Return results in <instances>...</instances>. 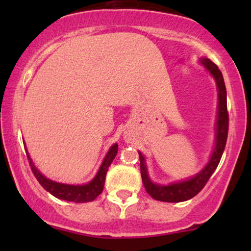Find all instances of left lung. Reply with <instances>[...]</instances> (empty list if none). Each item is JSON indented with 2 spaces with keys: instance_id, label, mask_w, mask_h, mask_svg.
<instances>
[{
  "instance_id": "left-lung-1",
  "label": "left lung",
  "mask_w": 251,
  "mask_h": 251,
  "mask_svg": "<svg viewBox=\"0 0 251 251\" xmlns=\"http://www.w3.org/2000/svg\"><path fill=\"white\" fill-rule=\"evenodd\" d=\"M205 71L214 77L217 85V96H218V106H217V119L215 125V145L212 150L210 159L208 163L202 168V170L195 174L194 176L188 177L184 180L174 181L168 185H162L154 183L151 179L149 170H147L146 159L142 152H138L140 160V174H142L143 184L146 188V192L153 199L157 201L163 202H183L187 201L195 197L204 185L207 184L209 178L214 174L217 168L219 161L222 159L223 152H224L226 139H227L228 132V113H227V101H226V88L223 78L222 72L219 71L217 65H215L208 58H200L199 59Z\"/></svg>"
}]
</instances>
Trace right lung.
<instances>
[{
  "mask_svg": "<svg viewBox=\"0 0 251 251\" xmlns=\"http://www.w3.org/2000/svg\"><path fill=\"white\" fill-rule=\"evenodd\" d=\"M118 144H113V145L109 147L108 152L106 153L104 160H102L96 176L92 178L89 183L82 185L58 183V181L51 180L50 178H47L42 173H40V170L35 167L33 160L30 159L29 153L27 152V149L26 153L34 176L36 177V179L39 180V183L41 185H42L44 190L49 192L50 194H52L53 197H56L57 199H60V200L76 202V203H84V202L94 201L102 192V188H104L105 185L106 173H107L109 166H111L113 160H114L116 154H118Z\"/></svg>",
  "mask_w": 251,
  "mask_h": 251,
  "instance_id": "right-lung-1",
  "label": "right lung"
}]
</instances>
